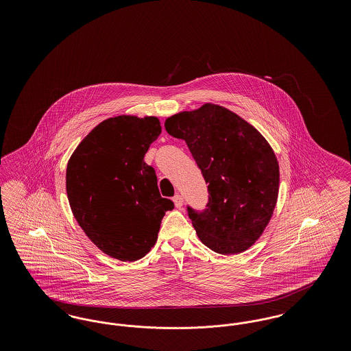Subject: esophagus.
Returning a JSON list of instances; mask_svg holds the SVG:
<instances>
[{"label":"esophagus","mask_w":351,"mask_h":351,"mask_svg":"<svg viewBox=\"0 0 351 351\" xmlns=\"http://www.w3.org/2000/svg\"><path fill=\"white\" fill-rule=\"evenodd\" d=\"M173 202H175V206L178 208V209H180L182 206H183V197H182V195H175L173 196Z\"/></svg>","instance_id":"34e87169"}]
</instances>
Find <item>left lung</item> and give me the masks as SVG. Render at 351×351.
<instances>
[{
  "label": "left lung",
  "instance_id": "obj_1",
  "mask_svg": "<svg viewBox=\"0 0 351 351\" xmlns=\"http://www.w3.org/2000/svg\"><path fill=\"white\" fill-rule=\"evenodd\" d=\"M184 139L208 184L204 210L186 205L201 242L218 254L247 250L263 233L279 192V165L267 141L233 112L205 104L165 122Z\"/></svg>",
  "mask_w": 351,
  "mask_h": 351
}]
</instances>
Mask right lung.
<instances>
[{
    "mask_svg": "<svg viewBox=\"0 0 351 351\" xmlns=\"http://www.w3.org/2000/svg\"><path fill=\"white\" fill-rule=\"evenodd\" d=\"M162 133L156 117L118 116L97 125L68 162L72 213L88 238L122 262L145 256L173 202L160 196L155 169L143 158Z\"/></svg>",
    "mask_w": 351,
    "mask_h": 351,
    "instance_id": "1",
    "label": "right lung"
}]
</instances>
